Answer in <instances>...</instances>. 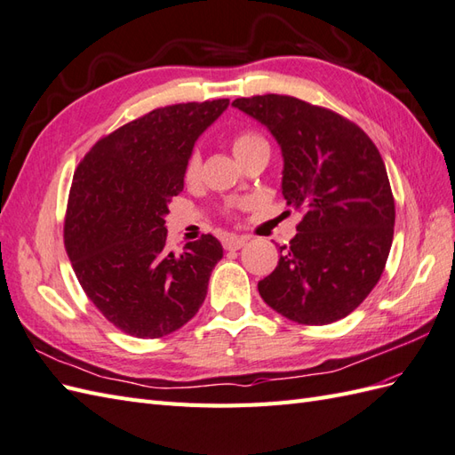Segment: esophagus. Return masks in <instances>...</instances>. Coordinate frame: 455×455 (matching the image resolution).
I'll return each mask as SVG.
<instances>
[{
  "mask_svg": "<svg viewBox=\"0 0 455 455\" xmlns=\"http://www.w3.org/2000/svg\"><path fill=\"white\" fill-rule=\"evenodd\" d=\"M249 239L247 237H237V235H228L224 237V241H221V245H224L226 251H237L241 249L243 245H245Z\"/></svg>",
  "mask_w": 455,
  "mask_h": 455,
  "instance_id": "esophagus-1",
  "label": "esophagus"
}]
</instances>
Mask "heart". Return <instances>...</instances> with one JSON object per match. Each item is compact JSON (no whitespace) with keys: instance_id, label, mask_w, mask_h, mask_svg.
Masks as SVG:
<instances>
[{"instance_id":"obj_1","label":"heart","mask_w":455,"mask_h":455,"mask_svg":"<svg viewBox=\"0 0 455 455\" xmlns=\"http://www.w3.org/2000/svg\"><path fill=\"white\" fill-rule=\"evenodd\" d=\"M259 148H268V147H266V140L252 131H241L237 135H234V139H231V150H234L237 160L245 158L247 154ZM198 172H201V154H198V150H193L185 162V170H183L185 181L187 183L196 181Z\"/></svg>"}]
</instances>
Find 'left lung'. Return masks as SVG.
<instances>
[{"instance_id": "8db88e82", "label": "left lung", "mask_w": 455, "mask_h": 455, "mask_svg": "<svg viewBox=\"0 0 455 455\" xmlns=\"http://www.w3.org/2000/svg\"><path fill=\"white\" fill-rule=\"evenodd\" d=\"M234 106L278 140L282 195L301 212L259 293L293 323H336L367 299L390 254L395 204L380 152L353 121L293 96L237 98Z\"/></svg>"}]
</instances>
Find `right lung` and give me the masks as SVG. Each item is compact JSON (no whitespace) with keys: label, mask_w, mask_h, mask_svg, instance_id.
I'll return each mask as SVG.
<instances>
[{"label":"right lung","mask_w":455,"mask_h":455,"mask_svg":"<svg viewBox=\"0 0 455 455\" xmlns=\"http://www.w3.org/2000/svg\"><path fill=\"white\" fill-rule=\"evenodd\" d=\"M228 98L152 109L100 139L76 165L63 239L94 307L129 336H168L198 313L224 257L214 235L165 249L164 216L183 191L185 162Z\"/></svg>","instance_id":"1"}]
</instances>
